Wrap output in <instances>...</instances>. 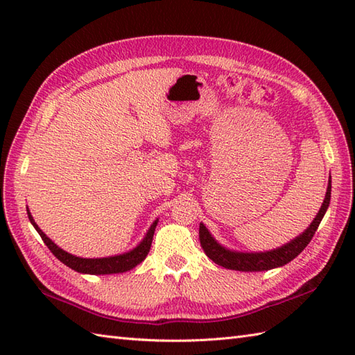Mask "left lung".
<instances>
[{
    "label": "left lung",
    "mask_w": 355,
    "mask_h": 355,
    "mask_svg": "<svg viewBox=\"0 0 355 355\" xmlns=\"http://www.w3.org/2000/svg\"><path fill=\"white\" fill-rule=\"evenodd\" d=\"M331 200V180L328 182L325 200H323L322 206L319 209V214L315 215L313 223L308 225L306 230L300 233L299 236L291 239L281 247L275 248V250L268 252H236L230 250V248L221 245L218 241L212 236V233L207 230V227L202 223H200V243L202 250L218 266L229 270H238V271H267L271 268L282 267L285 263L293 261L296 256L304 250V248L310 244L311 238L314 236L315 230H318L319 224L322 221L323 215L327 214V209L329 206Z\"/></svg>",
    "instance_id": "left-lung-1"
}]
</instances>
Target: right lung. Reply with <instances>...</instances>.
Segmentation results:
<instances>
[{"label":"right lung","instance_id":"1","mask_svg":"<svg viewBox=\"0 0 355 355\" xmlns=\"http://www.w3.org/2000/svg\"><path fill=\"white\" fill-rule=\"evenodd\" d=\"M27 215L28 220L32 223L36 232L40 233V236L42 241L50 248V252L56 256V258L65 263L67 267H70L71 270L78 271V273H84V275H114V273H123V271L132 270L135 266H139L141 261H145V258L149 253L150 244H153V236L157 227L158 220H155L150 227L148 229L146 235L143 236L140 243L135 245L132 250L125 252L122 254H114V256H108V258H80V256H74L69 252L62 250L61 247H58L53 241L45 235V233L37 227V224L35 223L32 214L27 207Z\"/></svg>","mask_w":355,"mask_h":355}]
</instances>
